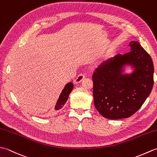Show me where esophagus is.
<instances>
[{"instance_id":"obj_1","label":"esophagus","mask_w":157,"mask_h":157,"mask_svg":"<svg viewBox=\"0 0 157 157\" xmlns=\"http://www.w3.org/2000/svg\"><path fill=\"white\" fill-rule=\"evenodd\" d=\"M85 76H86V74L84 73H80L77 78H75V79L74 81H73V82H74V84H78V83L81 82L83 79H84L85 78Z\"/></svg>"}]
</instances>
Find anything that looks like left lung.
Segmentation results:
<instances>
[{
	"label": "left lung",
	"mask_w": 157,
	"mask_h": 157,
	"mask_svg": "<svg viewBox=\"0 0 157 157\" xmlns=\"http://www.w3.org/2000/svg\"><path fill=\"white\" fill-rule=\"evenodd\" d=\"M130 51L103 62L92 75L93 96L96 110L110 119L128 118L144 104L154 84V65L151 56L138 42L132 41ZM125 64L135 68L122 75Z\"/></svg>",
	"instance_id": "1"
}]
</instances>
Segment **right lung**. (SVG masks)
<instances>
[{
	"label": "right lung",
	"instance_id": "1",
	"mask_svg": "<svg viewBox=\"0 0 157 157\" xmlns=\"http://www.w3.org/2000/svg\"><path fill=\"white\" fill-rule=\"evenodd\" d=\"M73 88V84L71 82H69L68 84H66L65 88H63V91L61 92V94H60V96L57 102H56V104L55 106V110H56V111L61 109L63 106H64V105L65 104L69 98V94L72 91Z\"/></svg>",
	"mask_w": 157,
	"mask_h": 157
}]
</instances>
